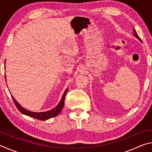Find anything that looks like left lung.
Here are the masks:
<instances>
[{
    "instance_id": "obj_1",
    "label": "left lung",
    "mask_w": 152,
    "mask_h": 152,
    "mask_svg": "<svg viewBox=\"0 0 152 152\" xmlns=\"http://www.w3.org/2000/svg\"><path fill=\"white\" fill-rule=\"evenodd\" d=\"M133 35H134V36L135 37H136V38H137V39L140 41V42H141V38L139 37V35H137V32L135 31V29H133Z\"/></svg>"
}]
</instances>
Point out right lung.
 Wrapping results in <instances>:
<instances>
[{"mask_svg": "<svg viewBox=\"0 0 152 152\" xmlns=\"http://www.w3.org/2000/svg\"><path fill=\"white\" fill-rule=\"evenodd\" d=\"M5 78H6V77H5ZM67 91H68V88L66 90L65 92L64 93L63 96L61 98L60 103L58 104V106H56L54 109L49 110V111L42 112V113H34V112H31V111H29V110H26L25 109H24V108H23L16 101H15V99H13V97H12V96H12V100H13L15 106L17 107L18 110H19L20 113H23V114L27 115V116H29L31 117L35 118V119L42 120V121H45L48 119H50V118H52L57 116L59 113L61 112V110L64 107V100H65Z\"/></svg>", "mask_w": 152, "mask_h": 152, "instance_id": "obj_1", "label": "right lung"}]
</instances>
